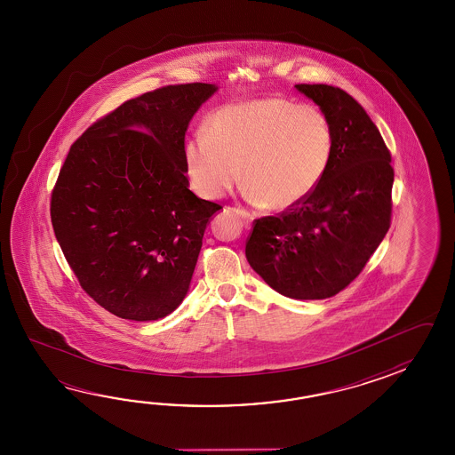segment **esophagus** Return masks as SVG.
Wrapping results in <instances>:
<instances>
[{
	"label": "esophagus",
	"mask_w": 455,
	"mask_h": 455,
	"mask_svg": "<svg viewBox=\"0 0 455 455\" xmlns=\"http://www.w3.org/2000/svg\"><path fill=\"white\" fill-rule=\"evenodd\" d=\"M234 212H235V214H237V216H239V218H242V221H243V224H245V226H251V214L247 213V212H245V210H239V208H237V210H234Z\"/></svg>",
	"instance_id": "34e87169"
}]
</instances>
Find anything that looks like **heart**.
I'll return each instance as SVG.
<instances>
[{"label": "heart", "instance_id": "heart-1", "mask_svg": "<svg viewBox=\"0 0 455 455\" xmlns=\"http://www.w3.org/2000/svg\"><path fill=\"white\" fill-rule=\"evenodd\" d=\"M333 130L319 107L265 97L220 108L185 145L195 188L221 198L239 182L251 202L286 212L320 184L333 155Z\"/></svg>", "mask_w": 455, "mask_h": 455}]
</instances>
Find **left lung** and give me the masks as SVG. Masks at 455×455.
Here are the masks:
<instances>
[{
    "instance_id": "left-lung-1",
    "label": "left lung",
    "mask_w": 455,
    "mask_h": 455,
    "mask_svg": "<svg viewBox=\"0 0 455 455\" xmlns=\"http://www.w3.org/2000/svg\"><path fill=\"white\" fill-rule=\"evenodd\" d=\"M329 116L333 155L315 190L276 216L253 221L245 257L292 299H325L358 278L392 218L390 151L366 110L339 87L296 84Z\"/></svg>"
}]
</instances>
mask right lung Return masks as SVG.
Listing matches in <instances>:
<instances>
[{"label":"right lung","mask_w":455,"mask_h":455,"mask_svg":"<svg viewBox=\"0 0 455 455\" xmlns=\"http://www.w3.org/2000/svg\"><path fill=\"white\" fill-rule=\"evenodd\" d=\"M216 87L171 84L100 116L69 148L52 190L55 237L81 288L130 320L184 300L221 204L188 188L185 132Z\"/></svg>","instance_id":"right-lung-1"}]
</instances>
